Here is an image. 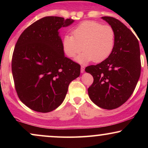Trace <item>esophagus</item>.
<instances>
[{"mask_svg":"<svg viewBox=\"0 0 148 148\" xmlns=\"http://www.w3.org/2000/svg\"><path fill=\"white\" fill-rule=\"evenodd\" d=\"M84 72H85L84 67V66H81V73H84Z\"/></svg>","mask_w":148,"mask_h":148,"instance_id":"obj_1","label":"esophagus"}]
</instances>
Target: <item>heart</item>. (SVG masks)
Listing matches in <instances>:
<instances>
[{"label": "heart", "mask_w": 148, "mask_h": 148, "mask_svg": "<svg viewBox=\"0 0 148 148\" xmlns=\"http://www.w3.org/2000/svg\"><path fill=\"white\" fill-rule=\"evenodd\" d=\"M72 35H65L62 39V49L65 56L86 64L94 60L103 62L110 56L115 46V32L110 25L95 21H86L72 30Z\"/></svg>", "instance_id": "1"}]
</instances>
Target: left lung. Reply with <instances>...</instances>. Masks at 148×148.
Listing matches in <instances>:
<instances>
[{
    "label": "left lung",
    "instance_id": "obj_1",
    "mask_svg": "<svg viewBox=\"0 0 148 148\" xmlns=\"http://www.w3.org/2000/svg\"><path fill=\"white\" fill-rule=\"evenodd\" d=\"M115 32V46L108 58L85 69L94 81L88 95L97 106L104 109L118 108L128 100L140 75V47L134 33L121 21L102 16Z\"/></svg>",
    "mask_w": 148,
    "mask_h": 148
}]
</instances>
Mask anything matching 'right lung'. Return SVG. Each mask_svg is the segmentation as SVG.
I'll return each mask as SVG.
<instances>
[{"label":"right lung","instance_id":"right-lung-1","mask_svg":"<svg viewBox=\"0 0 148 148\" xmlns=\"http://www.w3.org/2000/svg\"><path fill=\"white\" fill-rule=\"evenodd\" d=\"M74 21L45 16L18 37L12 59L15 89L20 100L35 111L48 113L64 101L71 81L81 66L65 57L59 29Z\"/></svg>","mask_w":148,"mask_h":148}]
</instances>
